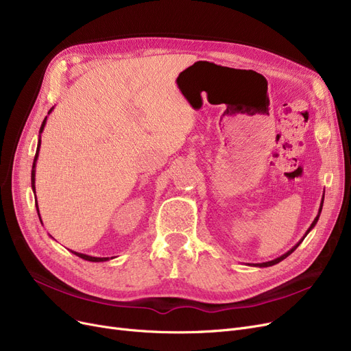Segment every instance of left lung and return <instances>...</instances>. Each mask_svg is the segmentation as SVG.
Segmentation results:
<instances>
[{
  "label": "left lung",
  "instance_id": "8db88e82",
  "mask_svg": "<svg viewBox=\"0 0 351 351\" xmlns=\"http://www.w3.org/2000/svg\"><path fill=\"white\" fill-rule=\"evenodd\" d=\"M323 202H324V197H323ZM323 202H322V206H319V212H318V215H317V217H315V219H314V221H313V223H311V226H310V228H308V231H307V234H308V232H310V231H311V230H313V228H314V225H315V223H317V221H318V218H319V213H322V208H323ZM307 234H306V235H304V237H307ZM302 239H304V238H302ZM302 239H301V241H300V242H298V243H297V245H295V247H294V248H291V250H289V251H288V252H287V254H284V255H281V256H280V258H277V260H272V261H268V263H263V264H258V265H256V267H271V265H276V264H278V263H281V261H282V260H285V258H287V256H288V255H289V254H291V252H294V251H295V250H297V247H298V245H300V243H301V242H302Z\"/></svg>",
  "mask_w": 351,
  "mask_h": 351
}]
</instances>
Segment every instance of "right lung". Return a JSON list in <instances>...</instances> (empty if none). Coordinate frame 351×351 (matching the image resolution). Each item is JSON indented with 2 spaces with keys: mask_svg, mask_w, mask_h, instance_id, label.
<instances>
[{
  "mask_svg": "<svg viewBox=\"0 0 351 351\" xmlns=\"http://www.w3.org/2000/svg\"><path fill=\"white\" fill-rule=\"evenodd\" d=\"M50 113V112H49ZM47 119V117H45ZM45 119L43 120V125H41V128H40V133L43 132V129H44V125H45ZM41 138V136H40ZM40 145H41V141H38V145H37V152H36V156H34V163H33V171H32V188H33V191L36 192V185H34V176H36V171H34V167H36V160H37V158H38V150H40ZM36 206H37V199H36ZM37 210H38V206H37ZM38 218H40V213H38ZM73 254H75L77 256H80V258H83V260H86V261H91V263H100V261H108L109 258H96V256H90V255H84V254H79V252H74V251H71Z\"/></svg>",
  "mask_w": 351,
  "mask_h": 351,
  "instance_id": "right-lung-1",
  "label": "right lung"
}]
</instances>
